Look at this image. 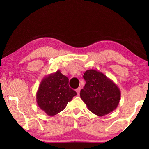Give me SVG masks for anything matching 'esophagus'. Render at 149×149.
Here are the masks:
<instances>
[{"label":"esophagus","instance_id":"34e87169","mask_svg":"<svg viewBox=\"0 0 149 149\" xmlns=\"http://www.w3.org/2000/svg\"><path fill=\"white\" fill-rule=\"evenodd\" d=\"M80 91H81V88H80V87H78L77 89H76V92H77V95H79Z\"/></svg>","mask_w":149,"mask_h":149}]
</instances>
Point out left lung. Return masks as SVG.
<instances>
[{
  "instance_id": "obj_1",
  "label": "left lung",
  "mask_w": 149,
  "mask_h": 149,
  "mask_svg": "<svg viewBox=\"0 0 149 149\" xmlns=\"http://www.w3.org/2000/svg\"><path fill=\"white\" fill-rule=\"evenodd\" d=\"M86 81L80 97L93 114L103 116L114 111L119 104L121 92L112 79L103 73L88 70L84 73Z\"/></svg>"
}]
</instances>
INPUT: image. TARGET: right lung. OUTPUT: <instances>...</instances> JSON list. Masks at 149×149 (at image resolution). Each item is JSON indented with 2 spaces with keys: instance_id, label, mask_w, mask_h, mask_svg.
Instances as JSON below:
<instances>
[{
  "instance_id": "1",
  "label": "right lung",
  "mask_w": 149,
  "mask_h": 149,
  "mask_svg": "<svg viewBox=\"0 0 149 149\" xmlns=\"http://www.w3.org/2000/svg\"><path fill=\"white\" fill-rule=\"evenodd\" d=\"M69 79L60 70L45 76L36 93L38 107L48 116H53L64 109L77 93L68 85Z\"/></svg>"
}]
</instances>
